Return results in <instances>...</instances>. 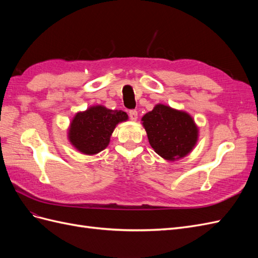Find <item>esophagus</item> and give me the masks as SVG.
<instances>
[{
  "instance_id": "obj_1",
  "label": "esophagus",
  "mask_w": 258,
  "mask_h": 258,
  "mask_svg": "<svg viewBox=\"0 0 258 258\" xmlns=\"http://www.w3.org/2000/svg\"><path fill=\"white\" fill-rule=\"evenodd\" d=\"M129 117L131 120H137L138 119V112L136 110H130L129 111Z\"/></svg>"
}]
</instances>
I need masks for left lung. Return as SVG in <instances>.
<instances>
[{
  "instance_id": "obj_1",
  "label": "left lung",
  "mask_w": 258,
  "mask_h": 258,
  "mask_svg": "<svg viewBox=\"0 0 258 258\" xmlns=\"http://www.w3.org/2000/svg\"><path fill=\"white\" fill-rule=\"evenodd\" d=\"M142 121L151 146L167 160L184 157L196 145L198 128L185 112L157 104L142 117Z\"/></svg>"
}]
</instances>
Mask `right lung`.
I'll use <instances>...</instances> for the list:
<instances>
[{"mask_svg":"<svg viewBox=\"0 0 258 258\" xmlns=\"http://www.w3.org/2000/svg\"><path fill=\"white\" fill-rule=\"evenodd\" d=\"M127 119V113L120 110H108L102 105L89 107L73 118L69 130L70 142L83 154L100 153L110 143L116 124Z\"/></svg>","mask_w":258,"mask_h":258,"instance_id":"obj_1","label":"right lung"}]
</instances>
